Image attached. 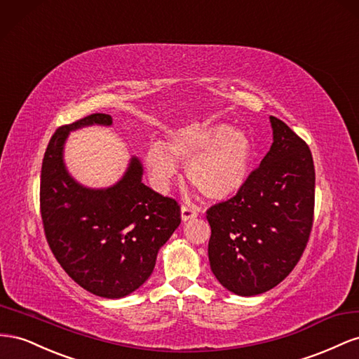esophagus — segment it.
Masks as SVG:
<instances>
[{
    "label": "esophagus",
    "instance_id": "esophagus-1",
    "mask_svg": "<svg viewBox=\"0 0 359 359\" xmlns=\"http://www.w3.org/2000/svg\"><path fill=\"white\" fill-rule=\"evenodd\" d=\"M198 217V210L192 206H182V219L189 221Z\"/></svg>",
    "mask_w": 359,
    "mask_h": 359
}]
</instances>
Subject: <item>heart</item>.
Wrapping results in <instances>:
<instances>
[{"label":"heart","instance_id":"obj_1","mask_svg":"<svg viewBox=\"0 0 359 359\" xmlns=\"http://www.w3.org/2000/svg\"><path fill=\"white\" fill-rule=\"evenodd\" d=\"M172 156L188 165L189 182L204 197L225 200L247 180L252 149L243 132L227 125H197L172 132L167 146L151 142L144 155L153 185L161 191L168 189L179 174Z\"/></svg>","mask_w":359,"mask_h":359}]
</instances>
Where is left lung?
Masks as SVG:
<instances>
[{
    "instance_id": "left-lung-1",
    "label": "left lung",
    "mask_w": 359,
    "mask_h": 359,
    "mask_svg": "<svg viewBox=\"0 0 359 359\" xmlns=\"http://www.w3.org/2000/svg\"><path fill=\"white\" fill-rule=\"evenodd\" d=\"M273 142L260 165L229 200L206 210L209 262L225 289L254 296L287 276L309 243L316 172L310 147L271 116Z\"/></svg>"
}]
</instances>
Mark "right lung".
Returning <instances> with one entry per match:
<instances>
[{
    "instance_id": "right-lung-1",
    "label": "right lung",
    "mask_w": 359,
    "mask_h": 359,
    "mask_svg": "<svg viewBox=\"0 0 359 359\" xmlns=\"http://www.w3.org/2000/svg\"><path fill=\"white\" fill-rule=\"evenodd\" d=\"M111 125L108 114L60 126L46 147L40 174V215L50 251L81 287L102 298H123L153 272L156 254L182 221L179 203L141 182L137 158L123 179L108 189H87L63 163L69 130Z\"/></svg>"
}]
</instances>
